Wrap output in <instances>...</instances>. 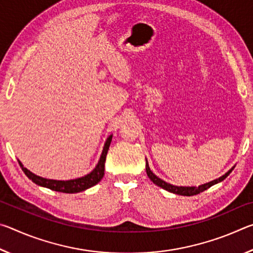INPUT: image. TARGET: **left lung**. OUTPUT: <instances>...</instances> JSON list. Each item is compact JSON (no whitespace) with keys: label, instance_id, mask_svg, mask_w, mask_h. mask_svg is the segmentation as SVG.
Masks as SVG:
<instances>
[{"label":"left lung","instance_id":"left-lung-1","mask_svg":"<svg viewBox=\"0 0 253 253\" xmlns=\"http://www.w3.org/2000/svg\"><path fill=\"white\" fill-rule=\"evenodd\" d=\"M234 168L231 169L229 172H226L224 175H222L221 177L214 179V181L212 182H209V183H205V184H202V185H200L199 187H195V186H175V185H172V184L169 183H166L165 181H163V179H161L160 177H157L155 174H154L151 169H149L148 166V163L146 161V173L148 175V177L151 181L156 184L157 186H160L162 188H164V190L170 192V193H174V194H178V195H184V196H192V195H196L199 194L200 192H203L205 190H208V188L211 187L212 185H214V184H217L223 181V179H225L226 177L229 176V174L232 172Z\"/></svg>","mask_w":253,"mask_h":253}]
</instances>
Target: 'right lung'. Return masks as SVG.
Masks as SVG:
<instances>
[{
  "label": "right lung",
  "instance_id": "right-lung-1",
  "mask_svg": "<svg viewBox=\"0 0 253 253\" xmlns=\"http://www.w3.org/2000/svg\"><path fill=\"white\" fill-rule=\"evenodd\" d=\"M111 138H113V135H110L108 138H107L104 149H102L100 160L96 165V168L93 169L90 173L84 175L83 177L75 178V179H69V181H57V179H49L44 178L41 176H38V175L33 174L30 172L28 169H25L19 160V164L24 174L31 179L33 183H36L37 185L43 186L46 188H50V190L57 191V192H62V193H78V192H83L87 188H90L93 185L99 183L101 178L104 177L105 174V162H106V156L107 153H108V149L111 143Z\"/></svg>",
  "mask_w": 253,
  "mask_h": 253
}]
</instances>
